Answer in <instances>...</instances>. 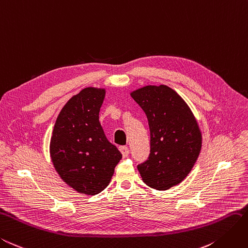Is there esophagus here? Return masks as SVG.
I'll use <instances>...</instances> for the list:
<instances>
[{
	"instance_id": "34e87169",
	"label": "esophagus",
	"mask_w": 248,
	"mask_h": 248,
	"mask_svg": "<svg viewBox=\"0 0 248 248\" xmlns=\"http://www.w3.org/2000/svg\"><path fill=\"white\" fill-rule=\"evenodd\" d=\"M119 149H120V151H121L123 157H127V156H128V155H129V149L127 148L126 146H121Z\"/></svg>"
}]
</instances>
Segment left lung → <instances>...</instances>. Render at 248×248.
I'll return each instance as SVG.
<instances>
[{"label": "left lung", "instance_id": "8db88e82", "mask_svg": "<svg viewBox=\"0 0 248 248\" xmlns=\"http://www.w3.org/2000/svg\"><path fill=\"white\" fill-rule=\"evenodd\" d=\"M150 128V155L138 166L143 182L164 191L188 176L202 150V135L189 105L165 84L146 85L130 93Z\"/></svg>", "mask_w": 248, "mask_h": 248}]
</instances>
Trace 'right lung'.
Returning a JSON list of instances; mask_svg holds the SVG:
<instances>
[{
	"mask_svg": "<svg viewBox=\"0 0 248 248\" xmlns=\"http://www.w3.org/2000/svg\"><path fill=\"white\" fill-rule=\"evenodd\" d=\"M105 89L89 86L64 104L50 140V156L63 182L78 193L96 195L110 183L121 152L99 122Z\"/></svg>",
	"mask_w": 248,
	"mask_h": 248,
	"instance_id": "1",
	"label": "right lung"
}]
</instances>
